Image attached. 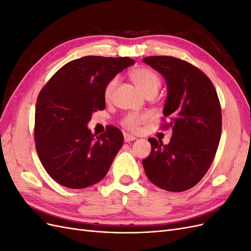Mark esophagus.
<instances>
[{
	"mask_svg": "<svg viewBox=\"0 0 251 251\" xmlns=\"http://www.w3.org/2000/svg\"><path fill=\"white\" fill-rule=\"evenodd\" d=\"M124 138H125V142L134 141V140L136 139V137H134V136H132V135H130V134H126V133H125Z\"/></svg>",
	"mask_w": 251,
	"mask_h": 251,
	"instance_id": "esophagus-1",
	"label": "esophagus"
}]
</instances>
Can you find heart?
I'll return each instance as SVG.
<instances>
[{
	"label": "heart",
	"instance_id": "heart-1",
	"mask_svg": "<svg viewBox=\"0 0 251 251\" xmlns=\"http://www.w3.org/2000/svg\"><path fill=\"white\" fill-rule=\"evenodd\" d=\"M130 77L132 81L135 83V86L137 87L140 92L144 95L148 94H157L158 90L161 87V78L155 70L151 69L148 67H139L136 69L132 70L130 72ZM117 78L114 77L111 80L107 82V85L103 88V100L109 102L111 101L113 97V92L115 90V87L117 85ZM149 120V116L146 114H135L131 113L121 121V125L124 126L125 128L130 132L136 133L139 131V127L142 124L147 123Z\"/></svg>",
	"mask_w": 251,
	"mask_h": 251
}]
</instances>
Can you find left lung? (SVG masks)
<instances>
[{
  "label": "left lung",
  "instance_id": "obj_1",
  "mask_svg": "<svg viewBox=\"0 0 251 251\" xmlns=\"http://www.w3.org/2000/svg\"><path fill=\"white\" fill-rule=\"evenodd\" d=\"M143 62L161 73L168 86L163 128H173L169 144L149 138L151 151L142 164L148 178L169 192H184L204 177L222 132L221 104L210 79L200 69L173 56Z\"/></svg>",
  "mask_w": 251,
  "mask_h": 251
}]
</instances>
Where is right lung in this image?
Masks as SVG:
<instances>
[{"label": "right lung", "mask_w": 251, "mask_h": 251, "mask_svg": "<svg viewBox=\"0 0 251 251\" xmlns=\"http://www.w3.org/2000/svg\"><path fill=\"white\" fill-rule=\"evenodd\" d=\"M132 65L130 57L85 56L63 66L42 89L35 104V149L60 185L85 188L107 175L124 135L110 126L96 136L87 125L93 112L105 108L107 82Z\"/></svg>", "instance_id": "add662e5"}]
</instances>
